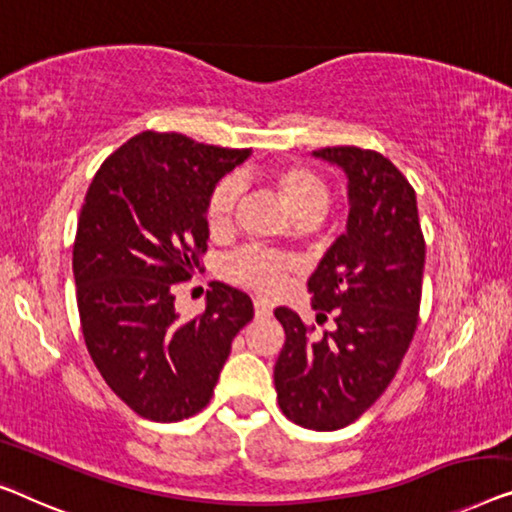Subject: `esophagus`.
Segmentation results:
<instances>
[{"label": "esophagus", "mask_w": 512, "mask_h": 512, "mask_svg": "<svg viewBox=\"0 0 512 512\" xmlns=\"http://www.w3.org/2000/svg\"><path fill=\"white\" fill-rule=\"evenodd\" d=\"M254 314H256V318H270L272 316V307L268 305V302L256 300L254 302Z\"/></svg>", "instance_id": "1"}]
</instances>
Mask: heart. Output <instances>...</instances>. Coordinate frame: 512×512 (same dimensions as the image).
I'll return each mask as SVG.
<instances>
[{
	"mask_svg": "<svg viewBox=\"0 0 512 512\" xmlns=\"http://www.w3.org/2000/svg\"><path fill=\"white\" fill-rule=\"evenodd\" d=\"M268 182L277 191L281 205L295 224H314L323 217L330 205V191L325 182L302 166H281L268 173ZM240 198V187L233 180L219 182L212 189L205 205V226L210 235H221L231 226L235 205ZM226 277L258 291L274 295L286 286L291 265L263 249H242L233 254L224 265Z\"/></svg>",
	"mask_w": 512,
	"mask_h": 512,
	"instance_id": "obj_1",
	"label": "heart"
}]
</instances>
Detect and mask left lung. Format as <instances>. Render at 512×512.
<instances>
[{
  "mask_svg": "<svg viewBox=\"0 0 512 512\" xmlns=\"http://www.w3.org/2000/svg\"><path fill=\"white\" fill-rule=\"evenodd\" d=\"M314 157L337 164L348 177L346 233L309 277L316 323L288 307L274 316L286 342L274 365L279 409L295 425L332 432L358 420L390 381L418 325L425 238L416 191L399 168L374 150L323 147Z\"/></svg>",
  "mask_w": 512,
  "mask_h": 512,
  "instance_id": "obj_1",
  "label": "left lung"
}]
</instances>
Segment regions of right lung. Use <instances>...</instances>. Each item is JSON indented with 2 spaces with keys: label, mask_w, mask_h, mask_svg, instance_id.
<instances>
[{
  "label": "right lung",
  "mask_w": 512,
  "mask_h": 512,
  "mask_svg": "<svg viewBox=\"0 0 512 512\" xmlns=\"http://www.w3.org/2000/svg\"><path fill=\"white\" fill-rule=\"evenodd\" d=\"M251 150L143 131L96 170L73 242L83 337L110 390L154 422L210 402L235 335L254 318L247 293L212 281L203 314L180 321L173 288L201 270L214 184Z\"/></svg>",
  "instance_id": "1"
}]
</instances>
